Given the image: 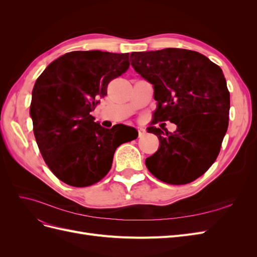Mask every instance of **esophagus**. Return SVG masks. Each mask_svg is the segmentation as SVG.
<instances>
[{
	"mask_svg": "<svg viewBox=\"0 0 257 257\" xmlns=\"http://www.w3.org/2000/svg\"><path fill=\"white\" fill-rule=\"evenodd\" d=\"M145 133H146V130L144 127H142V126H138V135H139V137L144 136Z\"/></svg>",
	"mask_w": 257,
	"mask_h": 257,
	"instance_id": "34e87169",
	"label": "esophagus"
}]
</instances>
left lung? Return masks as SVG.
I'll return each mask as SVG.
<instances>
[{
    "label": "left lung",
    "instance_id": "8db88e82",
    "mask_svg": "<svg viewBox=\"0 0 257 257\" xmlns=\"http://www.w3.org/2000/svg\"><path fill=\"white\" fill-rule=\"evenodd\" d=\"M135 71L153 84L157 109L147 131L158 136V151L146 166L159 180L186 184L210 168L220 153L229 120L230 98L224 74L204 54L180 48L132 52ZM170 120L174 134L153 125Z\"/></svg>",
    "mask_w": 257,
    "mask_h": 257
}]
</instances>
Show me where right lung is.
I'll return each mask as SVG.
<instances>
[{"instance_id":"right-lung-1","label":"right lung","mask_w":257,"mask_h":257,"mask_svg":"<svg viewBox=\"0 0 257 257\" xmlns=\"http://www.w3.org/2000/svg\"><path fill=\"white\" fill-rule=\"evenodd\" d=\"M130 67L128 53L72 51L58 58L38 77L30 114L36 143L46 164L64 183L84 188L108 174L122 139L118 130L94 122L90 114L107 94V85Z\"/></svg>"}]
</instances>
